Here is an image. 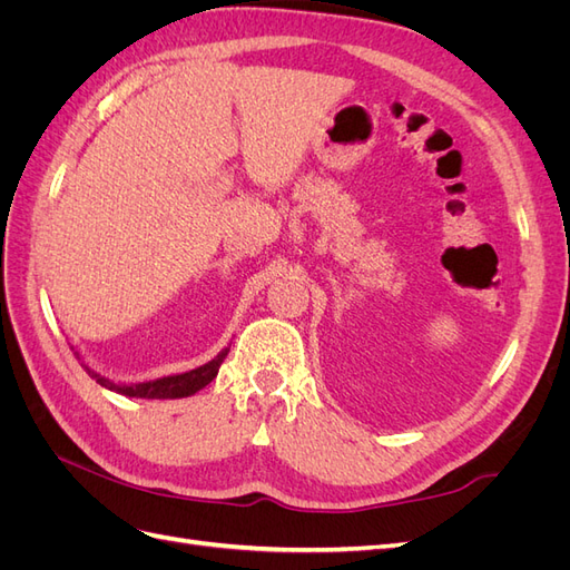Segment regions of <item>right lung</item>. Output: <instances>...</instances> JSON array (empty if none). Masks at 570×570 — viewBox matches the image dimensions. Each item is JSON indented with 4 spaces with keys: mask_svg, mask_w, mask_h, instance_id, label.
Listing matches in <instances>:
<instances>
[{
    "mask_svg": "<svg viewBox=\"0 0 570 570\" xmlns=\"http://www.w3.org/2000/svg\"><path fill=\"white\" fill-rule=\"evenodd\" d=\"M71 350L82 361V354L76 347H71ZM228 352H230V347L220 350L212 361H206L204 366H197L193 371L161 375V377H154V381H142V383H116V381H111V377L101 375L95 368H90L88 364H85V361H82V366L101 387H107L111 392L126 394V396H137V400H183V396L195 394V392H199L202 387H206L214 381V377L218 375L223 358L228 356Z\"/></svg>",
    "mask_w": 570,
    "mask_h": 570,
    "instance_id": "obj_1",
    "label": "right lung"
}]
</instances>
